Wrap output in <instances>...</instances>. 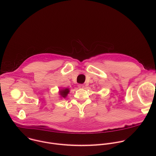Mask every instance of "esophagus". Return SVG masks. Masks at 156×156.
Here are the masks:
<instances>
[{"label":"esophagus","instance_id":"esophagus-1","mask_svg":"<svg viewBox=\"0 0 156 156\" xmlns=\"http://www.w3.org/2000/svg\"><path fill=\"white\" fill-rule=\"evenodd\" d=\"M78 87L79 88H84V86L83 85V84H78Z\"/></svg>","mask_w":156,"mask_h":156}]
</instances>
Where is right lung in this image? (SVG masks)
Returning <instances> with one entry per match:
<instances>
[{
	"instance_id": "1",
	"label": "right lung",
	"mask_w": 156,
	"mask_h": 156,
	"mask_svg": "<svg viewBox=\"0 0 156 156\" xmlns=\"http://www.w3.org/2000/svg\"><path fill=\"white\" fill-rule=\"evenodd\" d=\"M69 93V89L68 88H61L60 90H59V91H58L60 98H66Z\"/></svg>"
}]
</instances>
